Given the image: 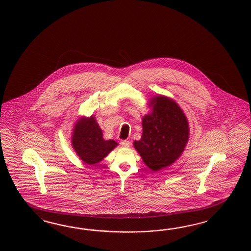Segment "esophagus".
<instances>
[{"label": "esophagus", "instance_id": "esophagus-1", "mask_svg": "<svg viewBox=\"0 0 251 251\" xmlns=\"http://www.w3.org/2000/svg\"><path fill=\"white\" fill-rule=\"evenodd\" d=\"M121 145H122L123 147H125V148H128V147H129L130 144H129V141L124 140V141H122V142H121Z\"/></svg>", "mask_w": 251, "mask_h": 251}]
</instances>
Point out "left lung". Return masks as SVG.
Masks as SVG:
<instances>
[{
	"label": "left lung",
	"instance_id": "8db88e82",
	"mask_svg": "<svg viewBox=\"0 0 251 251\" xmlns=\"http://www.w3.org/2000/svg\"><path fill=\"white\" fill-rule=\"evenodd\" d=\"M151 112L143 118V134L133 146L145 165L156 172L171 166L185 150L190 127L181 107L170 98L152 97Z\"/></svg>",
	"mask_w": 251,
	"mask_h": 251
}]
</instances>
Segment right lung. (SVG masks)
Returning <instances> with one entry per match:
<instances>
[{
  "label": "right lung",
  "instance_id": "1",
  "mask_svg": "<svg viewBox=\"0 0 251 251\" xmlns=\"http://www.w3.org/2000/svg\"><path fill=\"white\" fill-rule=\"evenodd\" d=\"M71 140L76 154L87 165L99 164L118 146L113 140L103 138L102 129L93 115L88 118L82 116L76 121Z\"/></svg>",
  "mask_w": 251,
  "mask_h": 251
}]
</instances>
